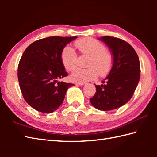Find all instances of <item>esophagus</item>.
<instances>
[{
  "label": "esophagus",
  "instance_id": "esophagus-1",
  "mask_svg": "<svg viewBox=\"0 0 157 157\" xmlns=\"http://www.w3.org/2000/svg\"><path fill=\"white\" fill-rule=\"evenodd\" d=\"M86 83L85 82H76L75 84L76 85H79V86H84L85 85Z\"/></svg>",
  "mask_w": 157,
  "mask_h": 157
}]
</instances>
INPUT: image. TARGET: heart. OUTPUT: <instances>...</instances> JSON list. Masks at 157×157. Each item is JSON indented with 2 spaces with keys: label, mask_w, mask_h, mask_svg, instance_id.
Wrapping results in <instances>:
<instances>
[{
  "label": "heart",
  "mask_w": 157,
  "mask_h": 157,
  "mask_svg": "<svg viewBox=\"0 0 157 157\" xmlns=\"http://www.w3.org/2000/svg\"><path fill=\"white\" fill-rule=\"evenodd\" d=\"M74 44L82 55L90 56L87 63L88 68H77L71 75L72 80L84 82L105 76L111 71L114 59L111 52L106 51L101 42L91 38H84L77 40ZM61 61L64 67L72 71L78 65V55L71 46H66L62 51Z\"/></svg>",
  "instance_id": "b5f03b06"
}]
</instances>
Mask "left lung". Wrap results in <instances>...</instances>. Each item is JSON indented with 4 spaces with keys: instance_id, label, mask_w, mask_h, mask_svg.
Wrapping results in <instances>:
<instances>
[{
    "instance_id": "left-lung-1",
    "label": "left lung",
    "mask_w": 157,
    "mask_h": 157,
    "mask_svg": "<svg viewBox=\"0 0 157 157\" xmlns=\"http://www.w3.org/2000/svg\"><path fill=\"white\" fill-rule=\"evenodd\" d=\"M111 50L114 59L113 67L96 92L90 98L98 110L111 111L121 107L134 94L140 77V65L137 53L129 43L117 38L103 36L99 38Z\"/></svg>"
}]
</instances>
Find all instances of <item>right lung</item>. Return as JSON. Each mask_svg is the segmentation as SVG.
Segmentation results:
<instances>
[{
    "mask_svg": "<svg viewBox=\"0 0 157 157\" xmlns=\"http://www.w3.org/2000/svg\"><path fill=\"white\" fill-rule=\"evenodd\" d=\"M73 37L51 36L34 42L21 56L18 65L19 84L23 98L36 111L51 113L63 102L73 84L59 82L67 75L61 55Z\"/></svg>",
    "mask_w": 157,
    "mask_h": 157,
    "instance_id": "1",
    "label": "right lung"
}]
</instances>
